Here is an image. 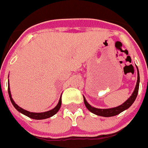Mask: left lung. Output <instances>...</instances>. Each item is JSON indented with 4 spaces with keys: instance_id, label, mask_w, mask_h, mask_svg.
Listing matches in <instances>:
<instances>
[{
    "instance_id": "left-lung-1",
    "label": "left lung",
    "mask_w": 148,
    "mask_h": 148,
    "mask_svg": "<svg viewBox=\"0 0 148 148\" xmlns=\"http://www.w3.org/2000/svg\"><path fill=\"white\" fill-rule=\"evenodd\" d=\"M137 70H138V68H137ZM138 87H139V74H138V78H137V82L136 85L135 87V90L133 91L131 96H130L125 103H123L122 104H121V105L119 106V107H116V108H110V109H98V108H93V107H92L91 105H90V104L87 102V101H86L85 98L84 97V102L86 108H87L91 113L97 115V116H104V117L114 116H116V115L119 114L120 113H121V112H123L124 110H127V108H129L130 106L133 104V103L134 102V101L136 100V98L137 95H138Z\"/></svg>"
}]
</instances>
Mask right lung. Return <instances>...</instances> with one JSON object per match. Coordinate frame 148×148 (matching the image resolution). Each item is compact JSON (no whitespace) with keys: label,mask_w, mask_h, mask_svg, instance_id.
Segmentation results:
<instances>
[{"label":"right lung","mask_w":148,"mask_h":148,"mask_svg":"<svg viewBox=\"0 0 148 148\" xmlns=\"http://www.w3.org/2000/svg\"><path fill=\"white\" fill-rule=\"evenodd\" d=\"M8 92H9V95H10V101H11L12 104L13 106L15 107V109H16L18 111H19V112H21V113H23V114L25 115V116H28V117H29V118L31 119H33L40 120V119H45L49 118V117H51V116H53V115L56 114V113L59 110L60 108H61V98L60 99L59 101H58V104H57V106H56L54 109L51 110L49 111H47V112H44V113H31V112H29V111L22 109L21 108H20L19 106H18L16 104H15V101H13L12 98L11 92H10V86H9V87H8Z\"/></svg>","instance_id":"add662e5"}]
</instances>
